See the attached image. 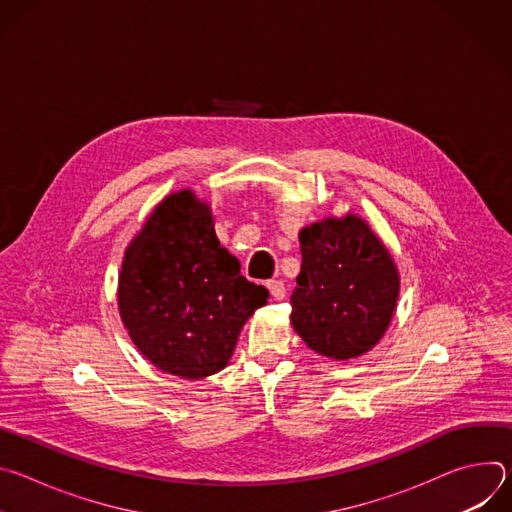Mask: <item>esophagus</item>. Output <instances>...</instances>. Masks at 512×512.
<instances>
[{"mask_svg": "<svg viewBox=\"0 0 512 512\" xmlns=\"http://www.w3.org/2000/svg\"><path fill=\"white\" fill-rule=\"evenodd\" d=\"M267 289H269V294H271L275 300H283V298H285V285H283V281L271 279V281H267Z\"/></svg>", "mask_w": 512, "mask_h": 512, "instance_id": "34e87169", "label": "esophagus"}]
</instances>
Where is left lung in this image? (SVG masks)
<instances>
[{
	"label": "left lung",
	"mask_w": 512,
	"mask_h": 512,
	"mask_svg": "<svg viewBox=\"0 0 512 512\" xmlns=\"http://www.w3.org/2000/svg\"><path fill=\"white\" fill-rule=\"evenodd\" d=\"M302 269L291 324L318 354L348 360L387 332L399 298L397 265L356 214L328 216L300 233Z\"/></svg>",
	"instance_id": "1"
}]
</instances>
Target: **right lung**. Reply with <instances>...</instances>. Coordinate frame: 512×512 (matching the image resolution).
I'll use <instances>...</instances> for the list:
<instances>
[{
	"label": "right lung",
	"instance_id": "obj_1",
	"mask_svg": "<svg viewBox=\"0 0 512 512\" xmlns=\"http://www.w3.org/2000/svg\"><path fill=\"white\" fill-rule=\"evenodd\" d=\"M267 298L221 247L210 206L192 190L154 208L125 249L117 289L137 350L160 371L190 381L227 367L241 328Z\"/></svg>",
	"mask_w": 512,
	"mask_h": 512
}]
</instances>
